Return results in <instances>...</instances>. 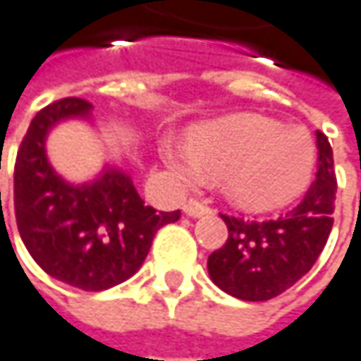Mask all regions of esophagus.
I'll list each match as a JSON object with an SVG mask.
<instances>
[{"label": "esophagus", "instance_id": "esophagus-1", "mask_svg": "<svg viewBox=\"0 0 361 361\" xmlns=\"http://www.w3.org/2000/svg\"><path fill=\"white\" fill-rule=\"evenodd\" d=\"M208 206L204 204V202H197V200H188L185 204H183V212L188 214V216H192V218H197V216H204V214H208Z\"/></svg>", "mask_w": 361, "mask_h": 361}]
</instances>
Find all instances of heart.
Masks as SVG:
<instances>
[{
  "mask_svg": "<svg viewBox=\"0 0 361 361\" xmlns=\"http://www.w3.org/2000/svg\"><path fill=\"white\" fill-rule=\"evenodd\" d=\"M161 155L180 185H200L206 173L226 178L232 197L250 210H271L299 196L315 165V145L305 129L255 113L200 129L192 149L165 143Z\"/></svg>",
  "mask_w": 361,
  "mask_h": 361,
  "instance_id": "heart-1",
  "label": "heart"
}]
</instances>
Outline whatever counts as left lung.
Segmentation results:
<instances>
[{
    "instance_id": "left-lung-1",
    "label": "left lung",
    "mask_w": 361,
    "mask_h": 361,
    "mask_svg": "<svg viewBox=\"0 0 361 361\" xmlns=\"http://www.w3.org/2000/svg\"><path fill=\"white\" fill-rule=\"evenodd\" d=\"M317 173L303 200L274 220L220 214L228 226L224 246L208 257L220 289L243 301H269L311 271L334 226L336 167L327 137L317 131Z\"/></svg>"
}]
</instances>
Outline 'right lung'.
<instances>
[{"mask_svg":"<svg viewBox=\"0 0 361 361\" xmlns=\"http://www.w3.org/2000/svg\"><path fill=\"white\" fill-rule=\"evenodd\" d=\"M90 109L88 101L68 97L32 118L16 157L13 210L27 252L46 273L76 289L104 290L139 271L155 232L178 222L180 210L145 206L118 169L85 185L56 173L46 157V135L58 121L87 117Z\"/></svg>","mask_w":361,"mask_h":361,"instance_id":"1","label":"right lung"}]
</instances>
